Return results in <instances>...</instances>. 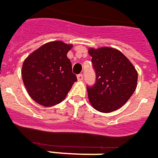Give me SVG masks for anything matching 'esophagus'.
<instances>
[{"label": "esophagus", "instance_id": "esophagus-1", "mask_svg": "<svg viewBox=\"0 0 158 158\" xmlns=\"http://www.w3.org/2000/svg\"><path fill=\"white\" fill-rule=\"evenodd\" d=\"M77 79H78V81H82L83 80V75L82 74L77 75Z\"/></svg>", "mask_w": 158, "mask_h": 158}]
</instances>
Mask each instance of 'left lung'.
Masks as SVG:
<instances>
[{
    "label": "left lung",
    "instance_id": "1",
    "mask_svg": "<svg viewBox=\"0 0 158 158\" xmlns=\"http://www.w3.org/2000/svg\"><path fill=\"white\" fill-rule=\"evenodd\" d=\"M96 72V82L87 87L88 99L98 111L117 110L135 91L138 73L133 64L119 50L104 47L88 49Z\"/></svg>",
    "mask_w": 158,
    "mask_h": 158
}]
</instances>
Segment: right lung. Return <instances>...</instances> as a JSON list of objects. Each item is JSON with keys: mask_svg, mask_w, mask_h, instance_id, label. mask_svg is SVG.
Listing matches in <instances>:
<instances>
[{"mask_svg": "<svg viewBox=\"0 0 158 158\" xmlns=\"http://www.w3.org/2000/svg\"><path fill=\"white\" fill-rule=\"evenodd\" d=\"M71 48V44L50 41L24 59L21 71L23 84L31 99L39 105L50 107L62 102L77 81L67 58Z\"/></svg>", "mask_w": 158, "mask_h": 158, "instance_id": "right-lung-1", "label": "right lung"}]
</instances>
